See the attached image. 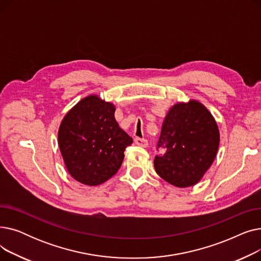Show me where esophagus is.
<instances>
[{
  "mask_svg": "<svg viewBox=\"0 0 261 261\" xmlns=\"http://www.w3.org/2000/svg\"><path fill=\"white\" fill-rule=\"evenodd\" d=\"M135 144L138 146H141V147H147L148 146V141L146 139H141V138H136L134 140Z\"/></svg>",
  "mask_w": 261,
  "mask_h": 261,
  "instance_id": "1",
  "label": "esophagus"
}]
</instances>
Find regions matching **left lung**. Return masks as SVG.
<instances>
[{
    "mask_svg": "<svg viewBox=\"0 0 261 261\" xmlns=\"http://www.w3.org/2000/svg\"><path fill=\"white\" fill-rule=\"evenodd\" d=\"M220 134L208 110L197 100L175 103L164 119L154 158L156 173L175 187L196 185L216 158Z\"/></svg>",
    "mask_w": 261,
    "mask_h": 261,
    "instance_id": "1",
    "label": "left lung"
}]
</instances>
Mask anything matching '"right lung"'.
Segmentation results:
<instances>
[{
	"label": "right lung",
	"instance_id": "obj_1",
	"mask_svg": "<svg viewBox=\"0 0 261 261\" xmlns=\"http://www.w3.org/2000/svg\"><path fill=\"white\" fill-rule=\"evenodd\" d=\"M115 107L97 95L75 105L63 117L58 145L72 177L88 186L100 185L120 168L123 151L133 142L119 128Z\"/></svg>",
	"mask_w": 261,
	"mask_h": 261
}]
</instances>
